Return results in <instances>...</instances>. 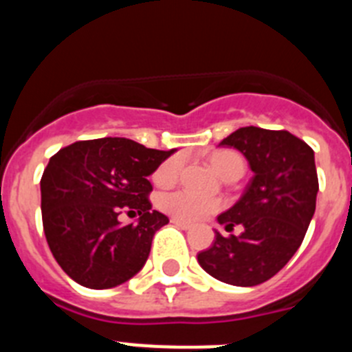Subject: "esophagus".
Here are the masks:
<instances>
[{
  "label": "esophagus",
  "instance_id": "esophagus-1",
  "mask_svg": "<svg viewBox=\"0 0 352 352\" xmlns=\"http://www.w3.org/2000/svg\"><path fill=\"white\" fill-rule=\"evenodd\" d=\"M170 222H173L174 226L182 227V229H190V227H192V223H190V222H185V220L176 219V217H173V219H170Z\"/></svg>",
  "mask_w": 352,
  "mask_h": 352
}]
</instances>
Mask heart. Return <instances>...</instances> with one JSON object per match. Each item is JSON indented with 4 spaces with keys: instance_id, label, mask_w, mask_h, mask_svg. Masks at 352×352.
Masks as SVG:
<instances>
[{
    "instance_id": "b5f03b06",
    "label": "heart",
    "mask_w": 352,
    "mask_h": 352,
    "mask_svg": "<svg viewBox=\"0 0 352 352\" xmlns=\"http://www.w3.org/2000/svg\"><path fill=\"white\" fill-rule=\"evenodd\" d=\"M183 155H173L167 160H164L158 166L153 174V182L158 186H170L178 182L179 174L183 169ZM210 164L223 179L231 174H243L245 162L234 151H214L210 157ZM158 206L166 213L173 214L176 219H182L185 222H197L214 211L222 210V201L217 197H204V195L194 194L190 190H173L162 194L158 199Z\"/></svg>"
}]
</instances>
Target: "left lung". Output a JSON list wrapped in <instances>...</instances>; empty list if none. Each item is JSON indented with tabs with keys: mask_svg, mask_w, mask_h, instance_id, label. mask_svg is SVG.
I'll use <instances>...</instances> for the list:
<instances>
[{
	"mask_svg": "<svg viewBox=\"0 0 352 352\" xmlns=\"http://www.w3.org/2000/svg\"><path fill=\"white\" fill-rule=\"evenodd\" d=\"M220 146L245 155L254 178L238 203L219 217V223L239 236L214 232L199 264L217 280L252 287L270 280L300 248L316 211L319 190L314 149L287 130L243 126Z\"/></svg>",
	"mask_w": 352,
	"mask_h": 352,
	"instance_id": "1",
	"label": "left lung"
}]
</instances>
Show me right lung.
<instances>
[{
    "label": "right lung",
    "mask_w": 352,
    "mask_h": 352,
    "mask_svg": "<svg viewBox=\"0 0 352 352\" xmlns=\"http://www.w3.org/2000/svg\"><path fill=\"white\" fill-rule=\"evenodd\" d=\"M173 153L104 138L52 155L40 179L42 223L52 256L72 280L109 289L141 272L155 232L169 223L151 210L148 176ZM123 210L139 214L140 222L121 226Z\"/></svg>",
    "instance_id": "obj_1"
}]
</instances>
